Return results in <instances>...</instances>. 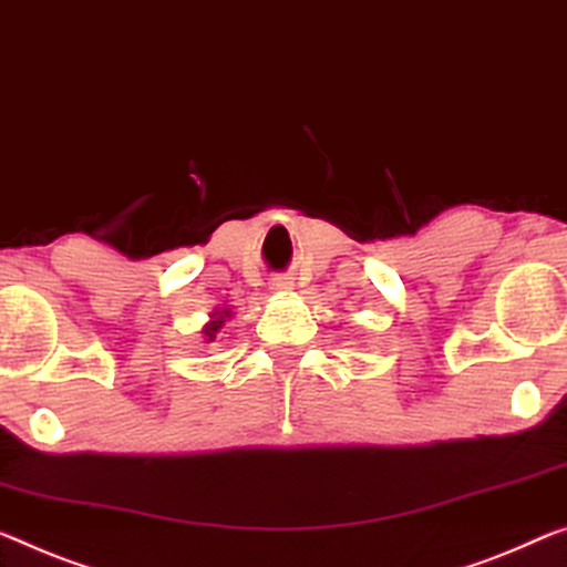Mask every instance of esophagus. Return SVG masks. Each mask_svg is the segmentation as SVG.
<instances>
[{
  "label": "esophagus",
  "instance_id": "esophagus-1",
  "mask_svg": "<svg viewBox=\"0 0 567 567\" xmlns=\"http://www.w3.org/2000/svg\"><path fill=\"white\" fill-rule=\"evenodd\" d=\"M271 289L274 291H289V289H293V284L291 281H284V278H278V281L271 284Z\"/></svg>",
  "mask_w": 567,
  "mask_h": 567
}]
</instances>
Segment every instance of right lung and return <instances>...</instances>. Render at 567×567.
I'll use <instances>...</instances> for the list:
<instances>
[{
  "mask_svg": "<svg viewBox=\"0 0 567 567\" xmlns=\"http://www.w3.org/2000/svg\"><path fill=\"white\" fill-rule=\"evenodd\" d=\"M230 317H233V311H230L228 307L213 309V313H210V321H207V324L203 327V337H205V342H207V344L215 342L217 334H220V329L225 327V321H228Z\"/></svg>",
  "mask_w": 567,
  "mask_h": 567,
  "instance_id": "right-lung-1",
  "label": "right lung"
}]
</instances>
